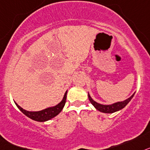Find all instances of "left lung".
<instances>
[{
  "label": "left lung",
  "instance_id": "obj_1",
  "mask_svg": "<svg viewBox=\"0 0 150 150\" xmlns=\"http://www.w3.org/2000/svg\"><path fill=\"white\" fill-rule=\"evenodd\" d=\"M134 93L131 97H130L129 98L127 99V100H124L122 102L115 103H113L112 104V105H102V104H100L98 103L95 102L94 100H93V99L91 98L89 93H88V98H89L90 102L91 103V104H92V105L100 112L104 113H113L115 112L121 110V109H123L125 106H126V105L131 101V100L133 98V97L134 96Z\"/></svg>",
  "mask_w": 150,
  "mask_h": 150
}]
</instances>
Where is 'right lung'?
I'll return each mask as SVG.
<instances>
[{
    "label": "right lung",
    "mask_w": 150,
    "mask_h": 150,
    "mask_svg": "<svg viewBox=\"0 0 150 150\" xmlns=\"http://www.w3.org/2000/svg\"><path fill=\"white\" fill-rule=\"evenodd\" d=\"M66 94H67V91L65 93L64 97H63V99H62V101H61L59 104H57V106H53V107H50L47 108V109H43L41 111L38 112L26 111V110L23 109L22 107H20L16 103H15L16 105V106L19 108V110H20L23 114L25 115L27 117L30 118L31 119H32V120L43 122L50 120V119L53 118V117L57 116V115L59 114V113L62 111V109H63L65 104H66Z\"/></svg>",
    "instance_id": "1"
}]
</instances>
